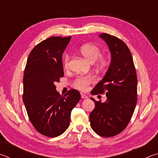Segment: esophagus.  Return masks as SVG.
<instances>
[{"label":"esophagus","instance_id":"34e87169","mask_svg":"<svg viewBox=\"0 0 158 158\" xmlns=\"http://www.w3.org/2000/svg\"><path fill=\"white\" fill-rule=\"evenodd\" d=\"M81 97L83 99H86L88 98L87 96L84 94V93H81Z\"/></svg>","mask_w":158,"mask_h":158}]
</instances>
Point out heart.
I'll return each mask as SVG.
<instances>
[{"label":"heart","instance_id":"obj_1","mask_svg":"<svg viewBox=\"0 0 158 158\" xmlns=\"http://www.w3.org/2000/svg\"><path fill=\"white\" fill-rule=\"evenodd\" d=\"M79 52L85 59L90 63H95L96 68L102 70L109 65V60L107 56L101 55L102 51L98 45L94 44H85L79 48ZM69 62V56L66 53L63 59V65L65 69H68ZM94 81L91 76H79L77 77L73 82V86L79 90L84 91L89 85Z\"/></svg>","mask_w":158,"mask_h":158}]
</instances>
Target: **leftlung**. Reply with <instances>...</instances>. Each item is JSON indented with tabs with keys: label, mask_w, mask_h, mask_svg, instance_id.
I'll return each instance as SVG.
<instances>
[{
	"label": "left lung",
	"mask_w": 158,
	"mask_h": 158,
	"mask_svg": "<svg viewBox=\"0 0 158 158\" xmlns=\"http://www.w3.org/2000/svg\"><path fill=\"white\" fill-rule=\"evenodd\" d=\"M111 52V63L105 76L91 94L106 93L105 102L96 101L90 114V126L98 135L111 137L118 135L129 123L137 101V77L129 48L123 41L107 33L100 35Z\"/></svg>",
	"instance_id": "obj_1"
}]
</instances>
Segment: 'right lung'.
<instances>
[{
    "instance_id": "right-lung-1",
    "label": "right lung",
    "mask_w": 158,
    "mask_h": 158,
    "mask_svg": "<svg viewBox=\"0 0 158 158\" xmlns=\"http://www.w3.org/2000/svg\"><path fill=\"white\" fill-rule=\"evenodd\" d=\"M71 37H51L40 42L28 56L23 84V101L29 120L37 132L58 137L68 129L71 111L81 99L78 90L64 95L56 90V82L64 76L62 55Z\"/></svg>"
}]
</instances>
